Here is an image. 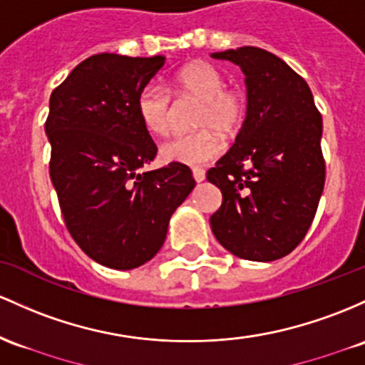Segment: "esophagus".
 Here are the masks:
<instances>
[{"mask_svg":"<svg viewBox=\"0 0 365 365\" xmlns=\"http://www.w3.org/2000/svg\"><path fill=\"white\" fill-rule=\"evenodd\" d=\"M192 176H194L195 182L201 183V182H204V180H206V171L201 170V168H194V170H192Z\"/></svg>","mask_w":365,"mask_h":365,"instance_id":"1","label":"esophagus"}]
</instances>
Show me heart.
<instances>
[{"mask_svg": "<svg viewBox=\"0 0 365 365\" xmlns=\"http://www.w3.org/2000/svg\"><path fill=\"white\" fill-rule=\"evenodd\" d=\"M171 88L178 97H192L201 102L194 124L201 130L176 135L161 147V158L168 163L195 166L218 158L222 140L234 137L246 118V100L241 91L225 86V79L213 66L194 62L175 74ZM138 118L145 130L166 135L171 126V98L161 85H147L137 100Z\"/></svg>", "mask_w": 365, "mask_h": 365, "instance_id": "heart-1", "label": "heart"}]
</instances>
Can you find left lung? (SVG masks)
<instances>
[{
	"mask_svg": "<svg viewBox=\"0 0 365 365\" xmlns=\"http://www.w3.org/2000/svg\"><path fill=\"white\" fill-rule=\"evenodd\" d=\"M211 57L241 67L247 98L234 145L206 175L223 195L211 230L237 258L274 262L303 241L317 211L322 115L305 79L270 51L242 46Z\"/></svg>",
	"mask_w": 365,
	"mask_h": 365,
	"instance_id": "obj_1",
	"label": "left lung"
}]
</instances>
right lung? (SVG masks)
<instances>
[{
  "mask_svg": "<svg viewBox=\"0 0 365 365\" xmlns=\"http://www.w3.org/2000/svg\"><path fill=\"white\" fill-rule=\"evenodd\" d=\"M164 62L163 55H93L50 97V176L67 230L91 259L114 270L158 255L171 215L195 187L185 164L138 173L158 147L137 100Z\"/></svg>",
  "mask_w": 365,
  "mask_h": 365,
  "instance_id": "obj_1",
  "label": "right lung"
}]
</instances>
